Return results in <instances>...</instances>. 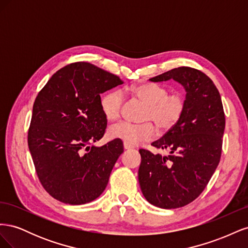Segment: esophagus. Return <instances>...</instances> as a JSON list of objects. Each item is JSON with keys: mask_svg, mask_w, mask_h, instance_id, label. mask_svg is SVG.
Returning <instances> with one entry per match:
<instances>
[{"mask_svg": "<svg viewBox=\"0 0 248 248\" xmlns=\"http://www.w3.org/2000/svg\"><path fill=\"white\" fill-rule=\"evenodd\" d=\"M134 147L132 146V145H130V144H128V142H125L124 141V149L125 150H129V149H133Z\"/></svg>", "mask_w": 248, "mask_h": 248, "instance_id": "1", "label": "esophagus"}]
</instances>
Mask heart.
I'll list each match as a JSON object with an SVG mask.
<instances>
[{"label":"heart","mask_w":248,"mask_h":248,"mask_svg":"<svg viewBox=\"0 0 248 248\" xmlns=\"http://www.w3.org/2000/svg\"><path fill=\"white\" fill-rule=\"evenodd\" d=\"M126 91L147 106L142 116L146 122L118 123L108 129L109 139L121 140L130 145L140 144L155 137L154 123L161 131H169L179 123L185 111L184 97L179 93L169 94V90L164 86L145 82L132 86ZM123 103L124 96L120 90H111L102 96L100 108L108 121L112 122L120 118Z\"/></svg>","instance_id":"1"}]
</instances>
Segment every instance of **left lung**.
Instances as JSON below:
<instances>
[{"label": "left lung", "instance_id": "1", "mask_svg": "<svg viewBox=\"0 0 248 248\" xmlns=\"http://www.w3.org/2000/svg\"><path fill=\"white\" fill-rule=\"evenodd\" d=\"M174 79L185 91V111L179 123L152 142L170 155L140 149L139 182L146 200L156 207L175 209L196 200L218 166L226 126L218 90L211 78L190 67H178L150 78Z\"/></svg>", "mask_w": 248, "mask_h": 248}]
</instances>
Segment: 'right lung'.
<instances>
[{"mask_svg": "<svg viewBox=\"0 0 248 248\" xmlns=\"http://www.w3.org/2000/svg\"><path fill=\"white\" fill-rule=\"evenodd\" d=\"M122 84L115 74L77 62L58 70L37 95L28 145L39 181L54 199L82 205L106 189L123 142L90 145L108 125L100 94Z\"/></svg>", "mask_w": 248, "mask_h": 248, "instance_id": "1", "label": "right lung"}]
</instances>
